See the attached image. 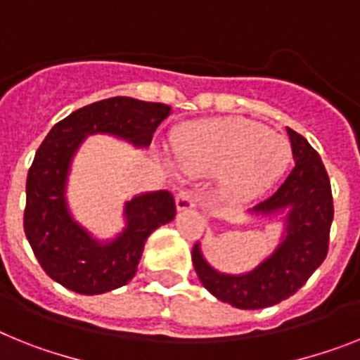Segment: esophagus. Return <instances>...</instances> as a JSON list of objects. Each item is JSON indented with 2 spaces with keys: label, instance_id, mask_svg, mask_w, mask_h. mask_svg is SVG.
<instances>
[{
  "label": "esophagus",
  "instance_id": "obj_1",
  "mask_svg": "<svg viewBox=\"0 0 360 360\" xmlns=\"http://www.w3.org/2000/svg\"><path fill=\"white\" fill-rule=\"evenodd\" d=\"M175 205H177V210L179 212H185V210H192L195 207V195L190 192V190H181L179 194L175 195Z\"/></svg>",
  "mask_w": 360,
  "mask_h": 360
}]
</instances>
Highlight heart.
Listing matches in <instances>:
<instances>
[{"label": "heart", "mask_w": 360, "mask_h": 360, "mask_svg": "<svg viewBox=\"0 0 360 360\" xmlns=\"http://www.w3.org/2000/svg\"><path fill=\"white\" fill-rule=\"evenodd\" d=\"M175 162L188 175L219 172L221 192L247 201L273 185L289 159L282 135L243 119L199 120L174 135Z\"/></svg>", "instance_id": "b5f03b06"}]
</instances>
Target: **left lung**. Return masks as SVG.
<instances>
[{"label":"left lung","mask_w":360,"mask_h":360,"mask_svg":"<svg viewBox=\"0 0 360 360\" xmlns=\"http://www.w3.org/2000/svg\"><path fill=\"white\" fill-rule=\"evenodd\" d=\"M291 139V174L271 198L250 208L256 216H282L283 234L276 249L245 274L219 273L205 259L201 245L192 249L199 280L217 300L238 309H264L280 304L307 282L326 259L333 198L322 159L306 139L288 128Z\"/></svg>","instance_id":"1"}]
</instances>
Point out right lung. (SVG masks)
<instances>
[{
  "label": "right lung",
  "instance_id": "1",
  "mask_svg": "<svg viewBox=\"0 0 360 360\" xmlns=\"http://www.w3.org/2000/svg\"><path fill=\"white\" fill-rule=\"evenodd\" d=\"M170 111L166 104L113 96L72 111L47 134L27 175L23 229L54 282L80 295L122 288L137 273L148 236L174 219L175 201L168 190L139 194L124 205V231L101 241L72 217L65 198L72 157L87 135H115L146 148Z\"/></svg>",
  "mask_w": 360,
  "mask_h": 360
}]
</instances>
